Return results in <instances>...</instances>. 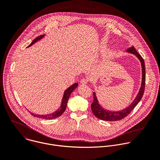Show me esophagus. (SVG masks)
Returning a JSON list of instances; mask_svg holds the SVG:
<instances>
[{
	"label": "esophagus",
	"instance_id": "obj_1",
	"mask_svg": "<svg viewBox=\"0 0 160 160\" xmlns=\"http://www.w3.org/2000/svg\"><path fill=\"white\" fill-rule=\"evenodd\" d=\"M88 83V80L86 79H82L81 80V81H80V84H82V85H84V84H86Z\"/></svg>",
	"mask_w": 160,
	"mask_h": 160
}]
</instances>
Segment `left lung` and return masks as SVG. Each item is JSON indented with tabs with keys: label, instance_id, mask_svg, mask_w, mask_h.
<instances>
[{
	"label": "left lung",
	"instance_id": "left-lung-1",
	"mask_svg": "<svg viewBox=\"0 0 160 160\" xmlns=\"http://www.w3.org/2000/svg\"><path fill=\"white\" fill-rule=\"evenodd\" d=\"M127 52L130 53L135 54L138 59L140 60L141 64H142V84L141 87L140 89V91L136 96L135 99L133 101V102L130 104L129 106L125 108L124 109L120 110V111H110L108 110L105 109L104 107L101 106L98 102L97 96L96 95V93L93 92L94 96V101L91 104V109L93 112V113L95 115V116L102 120L108 121V122H114V121H118L120 120H122L125 117H127L131 112L132 110L136 107V106L138 104V102L142 99L144 91H145V78H146V74H145V62L144 59L142 58V57L138 53L135 48L133 46L129 48L126 50Z\"/></svg>",
	"mask_w": 160,
	"mask_h": 160
}]
</instances>
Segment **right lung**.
I'll return each mask as SVG.
<instances>
[{
    "mask_svg": "<svg viewBox=\"0 0 160 160\" xmlns=\"http://www.w3.org/2000/svg\"><path fill=\"white\" fill-rule=\"evenodd\" d=\"M45 37V35H40V36H38V37H37L35 39H34L33 40V42L31 43V44L27 47H31L32 45H33V44H35L36 42H37L38 41L42 40L43 37ZM78 86V83H74L73 84L72 86H71L69 88H68L64 92V94H63V96H62V101H61V106L60 107L53 113H50V114H46V115H38V114H35V113H33L32 112H30V111H29V112L30 113L31 115H32L34 117H38V118H43V119H49V120H51V119H54V118H56L59 116H61L63 112L65 111L66 110V106H67V103H68V99L69 98V96L71 94V93L72 92V91Z\"/></svg>",
    "mask_w": 160,
    "mask_h": 160,
    "instance_id": "obj_1",
    "label": "right lung"
}]
</instances>
